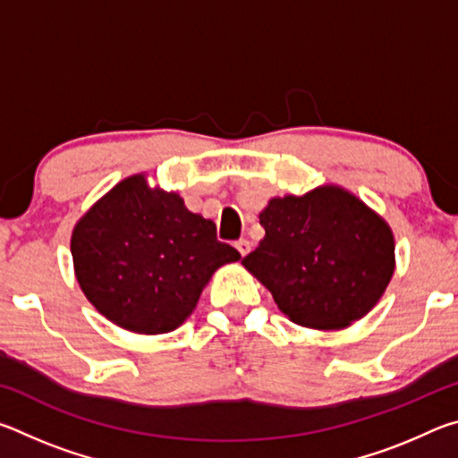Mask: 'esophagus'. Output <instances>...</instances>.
<instances>
[{"label": "esophagus", "instance_id": "esophagus-1", "mask_svg": "<svg viewBox=\"0 0 458 458\" xmlns=\"http://www.w3.org/2000/svg\"><path fill=\"white\" fill-rule=\"evenodd\" d=\"M236 248H238V252L242 254V257H246V254L250 252V242H248L246 238H242V240H238V242H236Z\"/></svg>", "mask_w": 458, "mask_h": 458}]
</instances>
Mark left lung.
Returning <instances> with one entry per match:
<instances>
[{"label":"left lung","instance_id":"1","mask_svg":"<svg viewBox=\"0 0 458 458\" xmlns=\"http://www.w3.org/2000/svg\"><path fill=\"white\" fill-rule=\"evenodd\" d=\"M259 218L265 238L242 265L293 323L345 329L382 299L396 268L394 232L355 193L327 183L270 198Z\"/></svg>","mask_w":458,"mask_h":458}]
</instances>
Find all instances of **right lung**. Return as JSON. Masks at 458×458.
Wrapping results in <instances>:
<instances>
[{
    "label": "right lung",
    "instance_id": "obj_1",
    "mask_svg": "<svg viewBox=\"0 0 458 458\" xmlns=\"http://www.w3.org/2000/svg\"><path fill=\"white\" fill-rule=\"evenodd\" d=\"M74 276L108 321L141 335L180 327L212 275L240 252L218 242L216 224L190 212L175 191L151 188L145 174L108 190L76 222Z\"/></svg>",
    "mask_w": 458,
    "mask_h": 458
}]
</instances>
